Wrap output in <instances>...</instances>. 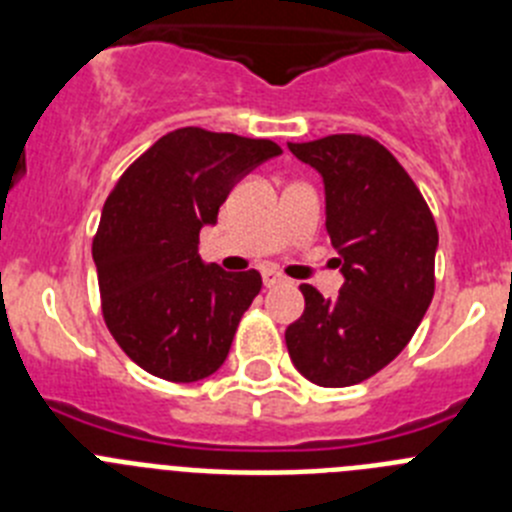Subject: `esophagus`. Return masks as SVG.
I'll use <instances>...</instances> for the list:
<instances>
[{
  "instance_id": "34e87169",
  "label": "esophagus",
  "mask_w": 512,
  "mask_h": 512,
  "mask_svg": "<svg viewBox=\"0 0 512 512\" xmlns=\"http://www.w3.org/2000/svg\"><path fill=\"white\" fill-rule=\"evenodd\" d=\"M282 274H279L277 269H264V284L266 287H274V284H279L282 282Z\"/></svg>"
}]
</instances>
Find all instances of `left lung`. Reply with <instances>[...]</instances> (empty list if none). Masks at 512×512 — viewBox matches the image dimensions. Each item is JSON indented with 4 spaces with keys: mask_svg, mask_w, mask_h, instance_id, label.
I'll list each match as a JSON object with an SVG mask.
<instances>
[{
    "mask_svg": "<svg viewBox=\"0 0 512 512\" xmlns=\"http://www.w3.org/2000/svg\"><path fill=\"white\" fill-rule=\"evenodd\" d=\"M287 146L323 176L325 228L346 279L336 300L302 284L305 312L284 333L287 351L320 387L359 384L408 346L431 305L436 220L408 171L369 135Z\"/></svg>",
    "mask_w": 512,
    "mask_h": 512,
    "instance_id": "8db88e82",
    "label": "left lung"
}]
</instances>
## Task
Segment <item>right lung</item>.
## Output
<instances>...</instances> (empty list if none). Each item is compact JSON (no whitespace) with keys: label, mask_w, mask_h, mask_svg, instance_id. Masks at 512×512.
Listing matches in <instances>:
<instances>
[{"label":"right lung","mask_w":512,"mask_h":512,"mask_svg":"<svg viewBox=\"0 0 512 512\" xmlns=\"http://www.w3.org/2000/svg\"><path fill=\"white\" fill-rule=\"evenodd\" d=\"M279 153L274 140L179 128L135 158L104 202L92 241L104 323L153 377L197 382L223 366L261 274L202 264L200 230L241 176Z\"/></svg>","instance_id":"obj_1"}]
</instances>
